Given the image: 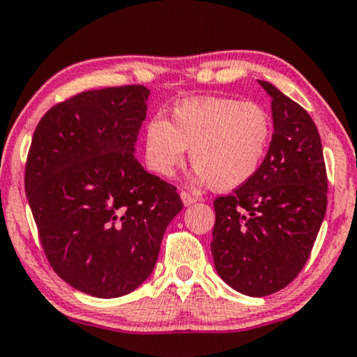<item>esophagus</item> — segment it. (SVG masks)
<instances>
[{
  "label": "esophagus",
  "instance_id": "obj_1",
  "mask_svg": "<svg viewBox=\"0 0 357 357\" xmlns=\"http://www.w3.org/2000/svg\"><path fill=\"white\" fill-rule=\"evenodd\" d=\"M181 199L184 202V206H191L197 201V197L192 196V194L188 192V191H181Z\"/></svg>",
  "mask_w": 357,
  "mask_h": 357
}]
</instances>
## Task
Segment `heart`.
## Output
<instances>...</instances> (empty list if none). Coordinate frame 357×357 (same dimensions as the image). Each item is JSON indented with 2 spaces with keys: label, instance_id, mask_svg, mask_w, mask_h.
<instances>
[{
  "label": "heart",
  "instance_id": "heart-1",
  "mask_svg": "<svg viewBox=\"0 0 357 357\" xmlns=\"http://www.w3.org/2000/svg\"><path fill=\"white\" fill-rule=\"evenodd\" d=\"M272 142V119L255 102L227 97L192 98L171 112V120L145 126V161L158 176H173L186 150L197 178L218 191H232L255 178Z\"/></svg>",
  "mask_w": 357,
  "mask_h": 357
}]
</instances>
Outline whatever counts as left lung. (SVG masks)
Masks as SVG:
<instances>
[{
  "mask_svg": "<svg viewBox=\"0 0 357 357\" xmlns=\"http://www.w3.org/2000/svg\"><path fill=\"white\" fill-rule=\"evenodd\" d=\"M273 135L254 179L214 201L219 277L249 296L285 288L305 267L328 204L321 138L308 112L270 82Z\"/></svg>",
  "mask_w": 357,
  "mask_h": 357,
  "instance_id": "obj_1",
  "label": "left lung"
}]
</instances>
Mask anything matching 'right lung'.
<instances>
[{"label": "right lung", "mask_w": 357, "mask_h": 357, "mask_svg": "<svg viewBox=\"0 0 357 357\" xmlns=\"http://www.w3.org/2000/svg\"><path fill=\"white\" fill-rule=\"evenodd\" d=\"M145 85L87 90L40 119L24 188L49 264L75 290L116 298L155 268L183 201L135 156Z\"/></svg>", "instance_id": "1"}]
</instances>
